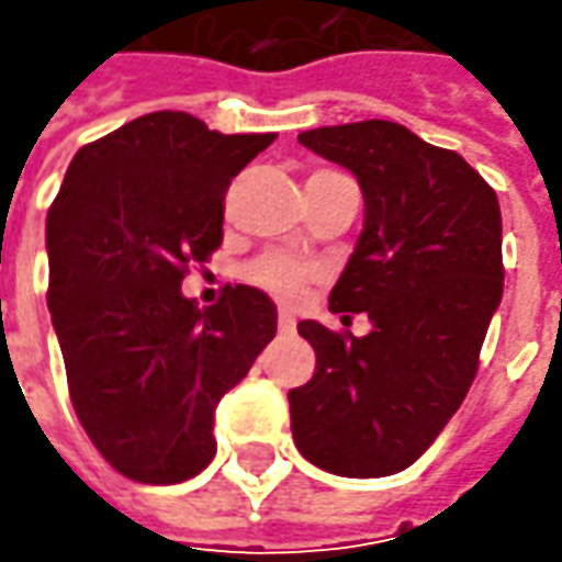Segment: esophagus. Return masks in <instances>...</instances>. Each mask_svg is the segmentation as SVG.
Segmentation results:
<instances>
[{
    "label": "esophagus",
    "mask_w": 562,
    "mask_h": 562,
    "mask_svg": "<svg viewBox=\"0 0 562 562\" xmlns=\"http://www.w3.org/2000/svg\"><path fill=\"white\" fill-rule=\"evenodd\" d=\"M293 328H296V318H293V315L288 313V310H281V313H278V331L291 335Z\"/></svg>",
    "instance_id": "34e87169"
}]
</instances>
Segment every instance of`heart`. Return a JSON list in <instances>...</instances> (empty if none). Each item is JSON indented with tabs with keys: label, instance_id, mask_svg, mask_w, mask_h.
<instances>
[{
	"label": "heart",
	"instance_id": "b5f03b06",
	"mask_svg": "<svg viewBox=\"0 0 562 562\" xmlns=\"http://www.w3.org/2000/svg\"><path fill=\"white\" fill-rule=\"evenodd\" d=\"M315 278L313 266L293 259L288 252H266L256 262H249L247 281L274 293V296H296Z\"/></svg>",
	"mask_w": 562,
	"mask_h": 562
}]
</instances>
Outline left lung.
I'll return each mask as SVG.
<instances>
[{
    "instance_id": "left-lung-1",
    "label": "left lung",
    "mask_w": 562,
    "mask_h": 562,
    "mask_svg": "<svg viewBox=\"0 0 562 562\" xmlns=\"http://www.w3.org/2000/svg\"><path fill=\"white\" fill-rule=\"evenodd\" d=\"M300 143L357 175L366 222L328 306L366 313L372 331L296 325L315 372L288 394L293 443L344 479L394 475L431 447L479 372L504 293L497 193L460 153L394 121L315 127Z\"/></svg>"
}]
</instances>
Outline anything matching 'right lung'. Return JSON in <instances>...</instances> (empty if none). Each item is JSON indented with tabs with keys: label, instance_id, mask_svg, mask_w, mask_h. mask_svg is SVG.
<instances>
[{
	"label": "right lung",
	"instance_id": "1",
	"mask_svg": "<svg viewBox=\"0 0 562 562\" xmlns=\"http://www.w3.org/2000/svg\"><path fill=\"white\" fill-rule=\"evenodd\" d=\"M274 134H218L153 112L87 143L46 215L49 313L83 431L121 475L178 485L215 457V406L278 331L247 284L181 293L222 247L225 193Z\"/></svg>",
	"mask_w": 562,
	"mask_h": 562
}]
</instances>
